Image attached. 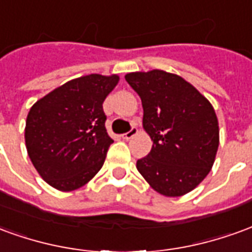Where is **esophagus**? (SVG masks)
I'll return each mask as SVG.
<instances>
[{"label":"esophagus","instance_id":"esophagus-1","mask_svg":"<svg viewBox=\"0 0 252 252\" xmlns=\"http://www.w3.org/2000/svg\"><path fill=\"white\" fill-rule=\"evenodd\" d=\"M137 128L136 126H132L131 131L126 132V133H123V139H126V140H129V139H132V137L135 136V135H137Z\"/></svg>","mask_w":252,"mask_h":252}]
</instances>
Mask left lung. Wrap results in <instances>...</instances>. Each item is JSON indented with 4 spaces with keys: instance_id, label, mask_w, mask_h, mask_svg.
Masks as SVG:
<instances>
[{
    "instance_id": "1",
    "label": "left lung",
    "mask_w": 252,
    "mask_h": 252,
    "mask_svg": "<svg viewBox=\"0 0 252 252\" xmlns=\"http://www.w3.org/2000/svg\"><path fill=\"white\" fill-rule=\"evenodd\" d=\"M139 94L143 128L154 142L137 171L159 194L180 197L209 174L219 148V121L212 104L184 78L163 71L129 72Z\"/></svg>"
}]
</instances>
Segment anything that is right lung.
Wrapping results in <instances>:
<instances>
[{"label": "right lung", "mask_w": 252, "mask_h": 252, "mask_svg": "<svg viewBox=\"0 0 252 252\" xmlns=\"http://www.w3.org/2000/svg\"><path fill=\"white\" fill-rule=\"evenodd\" d=\"M117 74H89L54 89L32 105L25 121L31 162L47 184L61 191L86 185L113 143L105 128V98Z\"/></svg>", "instance_id": "add662e5"}]
</instances>
